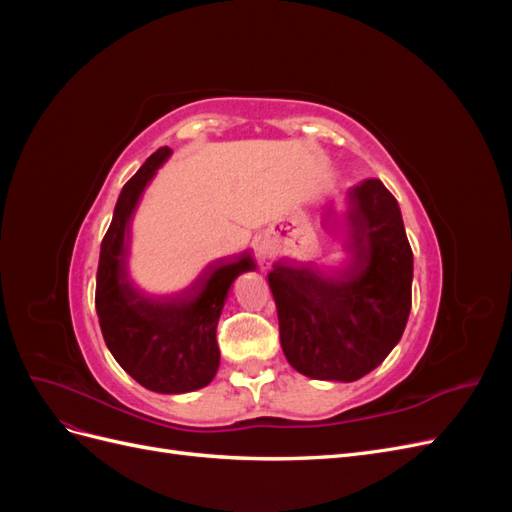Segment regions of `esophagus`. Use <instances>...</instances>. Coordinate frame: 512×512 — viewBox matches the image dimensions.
<instances>
[{"label": "esophagus", "mask_w": 512, "mask_h": 512, "mask_svg": "<svg viewBox=\"0 0 512 512\" xmlns=\"http://www.w3.org/2000/svg\"><path fill=\"white\" fill-rule=\"evenodd\" d=\"M256 254H258L260 262H267V260L273 258V247L267 241H260L258 247H256Z\"/></svg>", "instance_id": "34e87169"}]
</instances>
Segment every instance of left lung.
I'll return each mask as SVG.
<instances>
[{
  "instance_id": "8db88e82",
  "label": "left lung",
  "mask_w": 512,
  "mask_h": 512,
  "mask_svg": "<svg viewBox=\"0 0 512 512\" xmlns=\"http://www.w3.org/2000/svg\"><path fill=\"white\" fill-rule=\"evenodd\" d=\"M359 241L346 269L277 262L269 277L288 363L314 380L354 382L404 335L412 307V250L395 196L380 179L348 192Z\"/></svg>"
}]
</instances>
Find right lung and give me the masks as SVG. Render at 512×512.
Listing matches in <instances>:
<instances>
[{"label": "right lung", "instance_id": "1", "mask_svg": "<svg viewBox=\"0 0 512 512\" xmlns=\"http://www.w3.org/2000/svg\"><path fill=\"white\" fill-rule=\"evenodd\" d=\"M160 147L123 185L100 247L96 312L104 342L128 374L156 393H190L220 367L218 320L237 275L256 265L250 252L211 262L196 282L168 299H149L128 280L130 222L156 170L168 160Z\"/></svg>", "mask_w": 512, "mask_h": 512}]
</instances>
